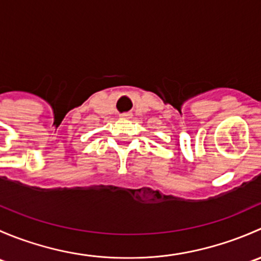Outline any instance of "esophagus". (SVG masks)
<instances>
[{"instance_id": "1", "label": "esophagus", "mask_w": 261, "mask_h": 261, "mask_svg": "<svg viewBox=\"0 0 261 261\" xmlns=\"http://www.w3.org/2000/svg\"><path fill=\"white\" fill-rule=\"evenodd\" d=\"M120 116H121V117H122V118H130V117H131L130 114H121Z\"/></svg>"}]
</instances>
